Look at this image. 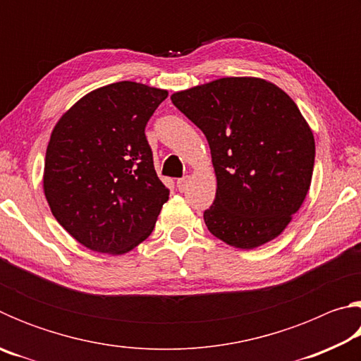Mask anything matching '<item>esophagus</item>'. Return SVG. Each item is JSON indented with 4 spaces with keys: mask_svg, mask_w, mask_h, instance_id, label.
<instances>
[{
    "mask_svg": "<svg viewBox=\"0 0 361 361\" xmlns=\"http://www.w3.org/2000/svg\"><path fill=\"white\" fill-rule=\"evenodd\" d=\"M188 185H189V176H183V178H180L178 181H176V188H178L180 192L186 191Z\"/></svg>",
    "mask_w": 361,
    "mask_h": 361,
    "instance_id": "obj_1",
    "label": "esophagus"
}]
</instances>
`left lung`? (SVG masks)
I'll return each instance as SVG.
<instances>
[{"mask_svg": "<svg viewBox=\"0 0 361 361\" xmlns=\"http://www.w3.org/2000/svg\"><path fill=\"white\" fill-rule=\"evenodd\" d=\"M170 99L210 146L216 195L204 221L212 234L242 250L282 234L314 172V135L296 103L259 78H221Z\"/></svg>", "mask_w": 361, "mask_h": 361, "instance_id": "left-lung-1", "label": "left lung"}]
</instances>
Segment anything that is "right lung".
I'll use <instances>...</instances> for the list:
<instances>
[{"instance_id": "add662e5", "label": "right lung", "mask_w": 361, "mask_h": 361, "mask_svg": "<svg viewBox=\"0 0 361 361\" xmlns=\"http://www.w3.org/2000/svg\"><path fill=\"white\" fill-rule=\"evenodd\" d=\"M167 90L121 81L84 95L54 127L44 162L52 215L94 252L122 255L148 237L169 189L145 135Z\"/></svg>"}]
</instances>
